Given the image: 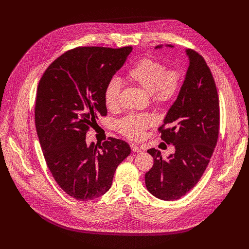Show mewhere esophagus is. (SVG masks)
Instances as JSON below:
<instances>
[{"label":"esophagus","instance_id":"esophagus-1","mask_svg":"<svg viewBox=\"0 0 249 249\" xmlns=\"http://www.w3.org/2000/svg\"><path fill=\"white\" fill-rule=\"evenodd\" d=\"M130 147H131L132 151H134V152H140V151L142 150L141 147H138V146L135 145V144H131V145H130Z\"/></svg>","mask_w":249,"mask_h":249}]
</instances>
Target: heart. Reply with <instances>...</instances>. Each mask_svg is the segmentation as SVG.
<instances>
[{"instance_id": "heart-1", "label": "heart", "mask_w": 249, "mask_h": 249, "mask_svg": "<svg viewBox=\"0 0 249 249\" xmlns=\"http://www.w3.org/2000/svg\"><path fill=\"white\" fill-rule=\"evenodd\" d=\"M129 81L136 84L147 93L156 105L171 103L178 94L182 82V72L172 69L165 71L164 64L152 57L138 60L127 72ZM121 91V84L117 77H112L104 89V101L109 109L118 105ZM154 119L150 114H130L118 122L119 131L126 137L138 140L142 138L145 129Z\"/></svg>"}]
</instances>
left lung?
I'll list each match as a JSON object with an SVG mask.
<instances>
[{"label": "left lung", "instance_id": "left-lung-1", "mask_svg": "<svg viewBox=\"0 0 249 249\" xmlns=\"http://www.w3.org/2000/svg\"><path fill=\"white\" fill-rule=\"evenodd\" d=\"M160 48L162 45L155 46ZM186 54L189 67L184 83L160 127L161 139L173 144L175 152L163 160L160 150H147L154 164L145 174V185L163 201L178 200L197 185L219 134V98L212 72L198 52L186 49Z\"/></svg>", "mask_w": 249, "mask_h": 249}]
</instances>
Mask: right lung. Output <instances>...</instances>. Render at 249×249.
<instances>
[{
    "label": "right lung",
    "mask_w": 249,
    "mask_h": 249,
    "mask_svg": "<svg viewBox=\"0 0 249 249\" xmlns=\"http://www.w3.org/2000/svg\"><path fill=\"white\" fill-rule=\"evenodd\" d=\"M132 47H77L52 62L39 82L35 104L37 135L58 186L75 200H94L112 186L117 166L131 152L110 138L88 144L86 134L107 115L104 89Z\"/></svg>",
    "instance_id": "1"
}]
</instances>
